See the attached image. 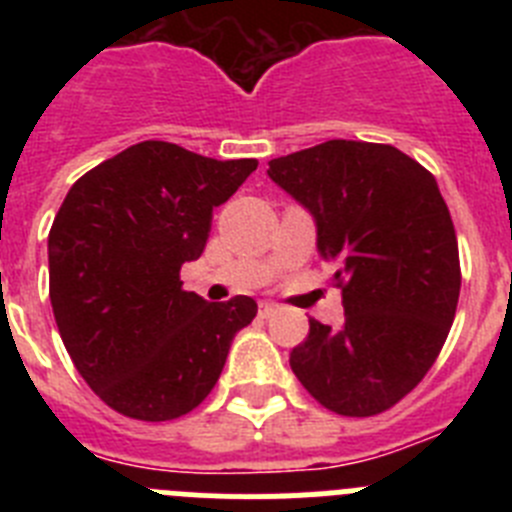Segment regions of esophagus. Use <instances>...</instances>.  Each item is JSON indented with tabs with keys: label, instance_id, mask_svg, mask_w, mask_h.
<instances>
[{
	"label": "esophagus",
	"instance_id": "34e87169",
	"mask_svg": "<svg viewBox=\"0 0 512 512\" xmlns=\"http://www.w3.org/2000/svg\"><path fill=\"white\" fill-rule=\"evenodd\" d=\"M274 310H277V305H274V302H261L259 305L261 318H269V315H274Z\"/></svg>",
	"mask_w": 512,
	"mask_h": 512
}]
</instances>
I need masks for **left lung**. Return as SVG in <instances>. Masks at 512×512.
<instances>
[{
  "label": "left lung",
  "instance_id": "1",
  "mask_svg": "<svg viewBox=\"0 0 512 512\" xmlns=\"http://www.w3.org/2000/svg\"><path fill=\"white\" fill-rule=\"evenodd\" d=\"M269 176L315 217L346 310L341 328L310 318L292 372L338 415L390 410L438 359L459 302V243L436 179L395 146L364 140L271 158Z\"/></svg>",
  "mask_w": 512,
  "mask_h": 512
}]
</instances>
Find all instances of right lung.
<instances>
[{
	"mask_svg": "<svg viewBox=\"0 0 512 512\" xmlns=\"http://www.w3.org/2000/svg\"><path fill=\"white\" fill-rule=\"evenodd\" d=\"M256 166L143 140L66 194L48 233L53 315L84 382L120 415L161 423L192 413L256 318L251 297L205 302L179 279L205 251L212 207Z\"/></svg>",
	"mask_w": 512,
	"mask_h": 512,
	"instance_id": "obj_1",
	"label": "right lung"
}]
</instances>
